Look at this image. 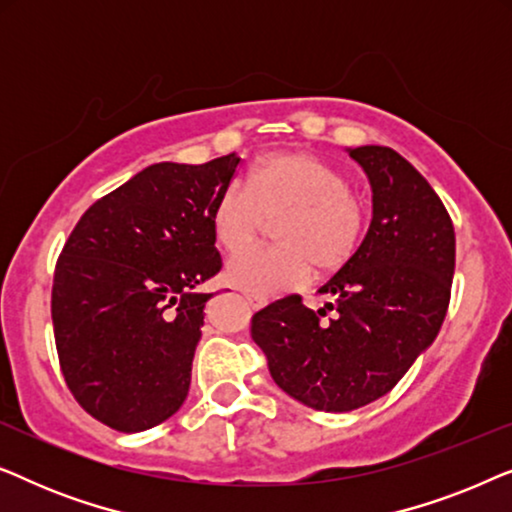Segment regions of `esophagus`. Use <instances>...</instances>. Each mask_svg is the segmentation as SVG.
Segmentation results:
<instances>
[{
	"label": "esophagus",
	"instance_id": "34e87169",
	"mask_svg": "<svg viewBox=\"0 0 512 512\" xmlns=\"http://www.w3.org/2000/svg\"><path fill=\"white\" fill-rule=\"evenodd\" d=\"M244 298L249 300V305L254 307V310H261V307L268 305V298H265V296H258V293H249V291H244Z\"/></svg>",
	"mask_w": 512,
	"mask_h": 512
}]
</instances>
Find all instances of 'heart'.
Returning <instances> with one entry per match:
<instances>
[{
    "label": "heart",
    "instance_id": "b5f03b06",
    "mask_svg": "<svg viewBox=\"0 0 512 512\" xmlns=\"http://www.w3.org/2000/svg\"><path fill=\"white\" fill-rule=\"evenodd\" d=\"M338 165L303 151L265 153L251 165L247 188L223 186L212 207L216 242L228 254L251 247L268 219L279 247L235 256L226 279L235 289L270 296L352 261L368 228V205Z\"/></svg>",
    "mask_w": 512,
    "mask_h": 512
}]
</instances>
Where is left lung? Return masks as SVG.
Segmentation results:
<instances>
[{
	"instance_id": "1",
	"label": "left lung",
	"mask_w": 512,
	"mask_h": 512,
	"mask_svg": "<svg viewBox=\"0 0 512 512\" xmlns=\"http://www.w3.org/2000/svg\"><path fill=\"white\" fill-rule=\"evenodd\" d=\"M349 156L368 174L373 221L319 289L331 303L314 312L286 296L251 319L277 387L324 412L363 408L396 387L436 340L454 275V226L429 181L389 146Z\"/></svg>"
}]
</instances>
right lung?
<instances>
[{"instance_id":"obj_1","label":"right lung","mask_w":512,"mask_h":512,"mask_svg":"<svg viewBox=\"0 0 512 512\" xmlns=\"http://www.w3.org/2000/svg\"><path fill=\"white\" fill-rule=\"evenodd\" d=\"M235 153L156 163L86 209L55 265L51 317L76 403L123 433L165 422L186 401L205 303L221 270L216 195Z\"/></svg>"}]
</instances>
